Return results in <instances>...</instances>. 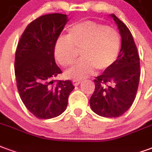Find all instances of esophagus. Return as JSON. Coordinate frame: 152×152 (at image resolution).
Instances as JSON below:
<instances>
[{"label":"esophagus","instance_id":"1","mask_svg":"<svg viewBox=\"0 0 152 152\" xmlns=\"http://www.w3.org/2000/svg\"><path fill=\"white\" fill-rule=\"evenodd\" d=\"M73 85L74 86H78L79 84L81 83V81L80 80H73Z\"/></svg>","mask_w":152,"mask_h":152}]
</instances>
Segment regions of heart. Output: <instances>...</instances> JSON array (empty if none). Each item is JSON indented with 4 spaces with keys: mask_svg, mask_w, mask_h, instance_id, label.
Returning <instances> with one entry per match:
<instances>
[{
    "mask_svg": "<svg viewBox=\"0 0 152 152\" xmlns=\"http://www.w3.org/2000/svg\"><path fill=\"white\" fill-rule=\"evenodd\" d=\"M121 48V38L116 30L92 20L75 24L68 30L66 37L56 40L54 53L62 66H69L80 50L83 57L65 73L66 77L83 79L95 69L104 71L113 65Z\"/></svg>",
    "mask_w": 152,
    "mask_h": 152,
    "instance_id": "b5f03b06",
    "label": "heart"
}]
</instances>
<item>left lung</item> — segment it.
<instances>
[{"instance_id":"obj_1","label":"left lung","mask_w":152,"mask_h":152,"mask_svg":"<svg viewBox=\"0 0 152 152\" xmlns=\"http://www.w3.org/2000/svg\"><path fill=\"white\" fill-rule=\"evenodd\" d=\"M111 17L121 36L120 53L111 68L94 79L96 87L90 99L92 111L104 117H120L130 108L141 74L139 55L131 32L114 14Z\"/></svg>"}]
</instances>
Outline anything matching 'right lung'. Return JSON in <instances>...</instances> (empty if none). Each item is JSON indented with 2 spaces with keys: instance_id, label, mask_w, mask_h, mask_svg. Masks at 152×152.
<instances>
[{
  "instance_id": "right-lung-1",
  "label": "right lung",
  "mask_w": 152,
  "mask_h": 152,
  "mask_svg": "<svg viewBox=\"0 0 152 152\" xmlns=\"http://www.w3.org/2000/svg\"><path fill=\"white\" fill-rule=\"evenodd\" d=\"M68 22L66 14L39 17L26 26L18 44L14 72L20 98L39 119L59 116L75 87L70 80H55L62 71L56 65L54 48Z\"/></svg>"
}]
</instances>
